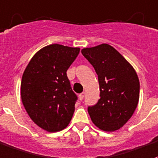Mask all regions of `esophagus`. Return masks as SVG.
Instances as JSON below:
<instances>
[{
  "label": "esophagus",
  "mask_w": 158,
  "mask_h": 158,
  "mask_svg": "<svg viewBox=\"0 0 158 158\" xmlns=\"http://www.w3.org/2000/svg\"><path fill=\"white\" fill-rule=\"evenodd\" d=\"M84 97H85V93H84V92H82V93L79 94V96H78V97H79V100L80 101L83 100Z\"/></svg>",
  "instance_id": "obj_1"
}]
</instances>
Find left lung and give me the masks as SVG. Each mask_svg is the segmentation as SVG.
<instances>
[{
  "label": "left lung",
  "mask_w": 158,
  "mask_h": 158,
  "mask_svg": "<svg viewBox=\"0 0 158 158\" xmlns=\"http://www.w3.org/2000/svg\"><path fill=\"white\" fill-rule=\"evenodd\" d=\"M98 76L100 99L88 106L95 126L105 131H117L125 125L139 101L140 83L137 72L123 56L108 44L81 50Z\"/></svg>",
  "instance_id": "obj_1"
}]
</instances>
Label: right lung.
<instances>
[{
    "mask_svg": "<svg viewBox=\"0 0 158 158\" xmlns=\"http://www.w3.org/2000/svg\"><path fill=\"white\" fill-rule=\"evenodd\" d=\"M79 52V47L47 46L33 56L22 75L23 106L31 119L49 132L66 128L74 113L77 97L66 71Z\"/></svg>",
    "mask_w": 158,
    "mask_h": 158,
    "instance_id": "1",
    "label": "right lung"
}]
</instances>
